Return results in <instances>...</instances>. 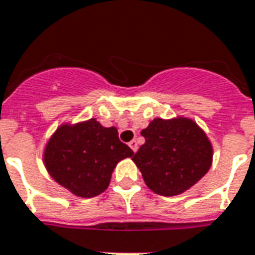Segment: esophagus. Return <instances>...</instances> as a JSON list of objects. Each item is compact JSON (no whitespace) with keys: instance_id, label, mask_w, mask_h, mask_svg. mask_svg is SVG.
Listing matches in <instances>:
<instances>
[{"instance_id":"1","label":"esophagus","mask_w":255,"mask_h":255,"mask_svg":"<svg viewBox=\"0 0 255 255\" xmlns=\"http://www.w3.org/2000/svg\"><path fill=\"white\" fill-rule=\"evenodd\" d=\"M129 146L131 148L133 152H137V149H138V142H137L135 139H131V141L129 142Z\"/></svg>"}]
</instances>
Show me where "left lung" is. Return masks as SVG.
<instances>
[{"mask_svg":"<svg viewBox=\"0 0 255 255\" xmlns=\"http://www.w3.org/2000/svg\"><path fill=\"white\" fill-rule=\"evenodd\" d=\"M145 143L133 160L153 192L173 196L196 184L207 173L212 146L193 121L156 118L141 131Z\"/></svg>","mask_w":255,"mask_h":255,"instance_id":"obj_1","label":"left lung"}]
</instances>
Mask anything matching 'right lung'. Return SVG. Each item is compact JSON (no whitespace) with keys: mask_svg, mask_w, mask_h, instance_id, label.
I'll return each mask as SVG.
<instances>
[{"mask_svg":"<svg viewBox=\"0 0 255 255\" xmlns=\"http://www.w3.org/2000/svg\"><path fill=\"white\" fill-rule=\"evenodd\" d=\"M134 152L118 138L116 128L95 120L62 126L49 139L44 162L57 183L82 198L102 193L117 162Z\"/></svg>","mask_w":255,"mask_h":255,"instance_id":"add662e5","label":"right lung"}]
</instances>
